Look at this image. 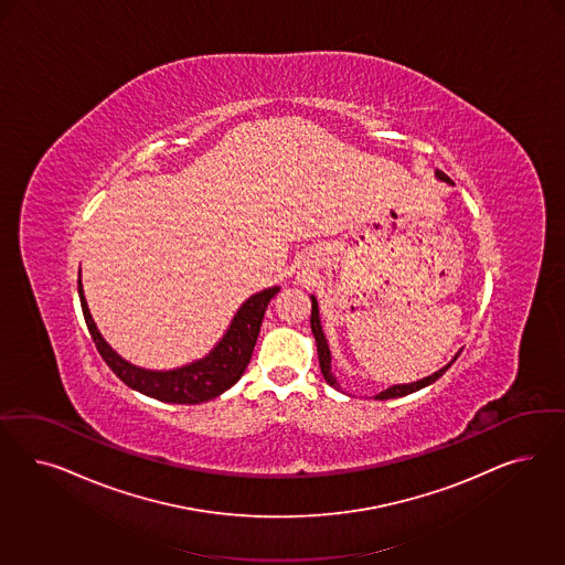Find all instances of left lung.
Masks as SVG:
<instances>
[{
	"label": "left lung",
	"instance_id": "8db88e82",
	"mask_svg": "<svg viewBox=\"0 0 565 565\" xmlns=\"http://www.w3.org/2000/svg\"><path fill=\"white\" fill-rule=\"evenodd\" d=\"M435 178L441 180L445 184H451V180L445 175L444 171L435 170ZM310 302H312V310H310V329H312V335H315V342H317V354H319V364H321V373L326 376L327 383L333 387V390H340V383L335 375L331 373V352H329V343H327L326 333H323V327H321V317H319V302L315 296H310ZM460 356V352L451 359V362H447L444 369H439L437 373L425 376L420 381H414V383H402V385H392L387 387L385 392L376 394V399H392V397H404V395L414 394L423 387H427L430 383H435L439 376L444 375L445 371L456 362V359Z\"/></svg>",
	"mask_w": 565,
	"mask_h": 565
}]
</instances>
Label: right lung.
<instances>
[{
	"mask_svg": "<svg viewBox=\"0 0 565 565\" xmlns=\"http://www.w3.org/2000/svg\"><path fill=\"white\" fill-rule=\"evenodd\" d=\"M277 291H279V286L253 294L236 310L222 340L215 343L213 350L203 359L192 360L189 364L170 369V371H151V369H142V366L121 359L120 354L105 342L102 331L97 329L93 317H90L83 281H81V271H78L81 307H83L90 338L97 345L102 359L130 390L154 397L159 402H170V404L209 402V399L222 395L223 392H227L239 376L244 375L250 356H253L255 343H257L265 310Z\"/></svg>",
	"mask_w": 565,
	"mask_h": 565,
	"instance_id": "add662e5",
	"label": "right lung"
}]
</instances>
